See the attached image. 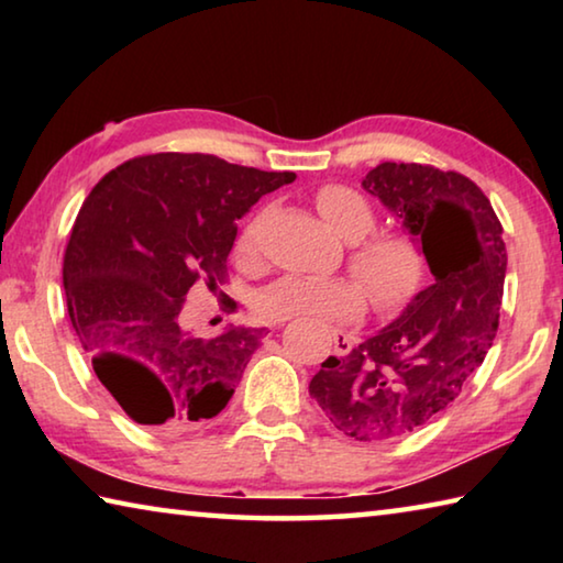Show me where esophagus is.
<instances>
[{
    "instance_id": "1",
    "label": "esophagus",
    "mask_w": 563,
    "mask_h": 563,
    "mask_svg": "<svg viewBox=\"0 0 563 563\" xmlns=\"http://www.w3.org/2000/svg\"><path fill=\"white\" fill-rule=\"evenodd\" d=\"M332 345H335L338 355H347L352 345H355V338L347 335V332H342V330H335L332 332Z\"/></svg>"
}]
</instances>
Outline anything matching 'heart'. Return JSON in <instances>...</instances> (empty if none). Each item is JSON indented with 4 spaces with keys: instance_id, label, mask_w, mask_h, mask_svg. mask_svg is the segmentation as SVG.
I'll use <instances>...</instances> for the list:
<instances>
[{
    "instance_id": "heart-1",
    "label": "heart",
    "mask_w": 563,
    "mask_h": 563,
    "mask_svg": "<svg viewBox=\"0 0 563 563\" xmlns=\"http://www.w3.org/2000/svg\"><path fill=\"white\" fill-rule=\"evenodd\" d=\"M316 208L332 233L355 243L350 251V268L366 285L379 310H395L419 290L427 261L419 243L409 233L385 231L365 234L375 228V208L365 196L347 186H322ZM235 261L253 271L261 263L258 221L247 223L235 241ZM255 312L268 322L305 318L318 325H347L365 312V291L352 278H322V275H283L255 298Z\"/></svg>"
}]
</instances>
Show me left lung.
<instances>
[{
    "label": "left lung",
    "mask_w": 563,
    "mask_h": 563,
    "mask_svg": "<svg viewBox=\"0 0 563 563\" xmlns=\"http://www.w3.org/2000/svg\"><path fill=\"white\" fill-rule=\"evenodd\" d=\"M422 247L434 283L399 318L310 379L338 430L357 442L415 432L454 402L499 328L507 275L501 223L456 170L385 161L362 180Z\"/></svg>",
    "instance_id": "8db88e82"
}]
</instances>
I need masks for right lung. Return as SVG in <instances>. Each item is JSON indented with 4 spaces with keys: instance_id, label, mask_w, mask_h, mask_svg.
Segmentation results:
<instances>
[{
    "instance_id": "add662e5",
    "label": "right lung",
    "mask_w": 563,
    "mask_h": 563,
    "mask_svg": "<svg viewBox=\"0 0 563 563\" xmlns=\"http://www.w3.org/2000/svg\"><path fill=\"white\" fill-rule=\"evenodd\" d=\"M292 170H258L211 154H151L109 170L84 201L64 253L71 328L101 385L133 422L184 432L233 397L263 328L211 340L180 325L198 280L223 295L238 225Z\"/></svg>"
}]
</instances>
